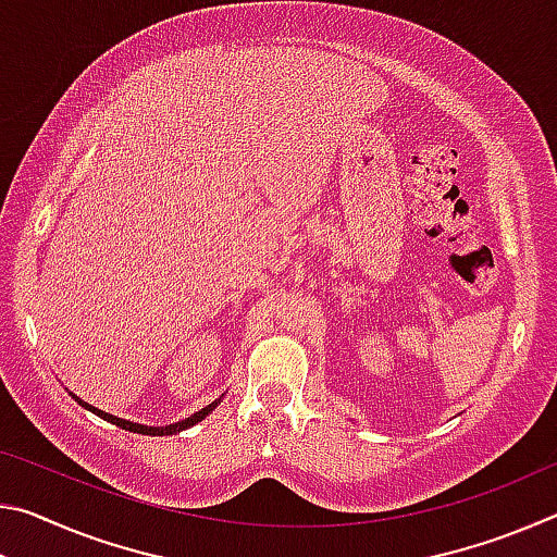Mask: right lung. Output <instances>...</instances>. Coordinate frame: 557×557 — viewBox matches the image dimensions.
Listing matches in <instances>:
<instances>
[{
	"instance_id": "add662e5",
	"label": "right lung",
	"mask_w": 557,
	"mask_h": 557,
	"mask_svg": "<svg viewBox=\"0 0 557 557\" xmlns=\"http://www.w3.org/2000/svg\"><path fill=\"white\" fill-rule=\"evenodd\" d=\"M73 395V400L81 405V408H86V410H90L92 414H98V418H102V420H108V422H112V425H117V428H122V430H127V432H137V435H152V437H164V435H176V432H182V430H188V428H194L196 422H201V420H206V414H211L215 408H219V403H221V398L219 400H213L211 405H206V408H201L199 412H194L191 418H186V420H178V422H172V425H164V428H152V425H139V422H129V420H122V418H117V414H110V412H102V410H98V408H92L90 403H86V400H81L78 395L75 393H71Z\"/></svg>"
}]
</instances>
